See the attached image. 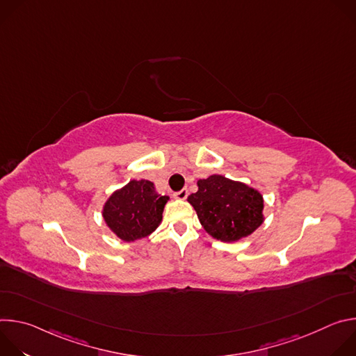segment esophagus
Here are the masks:
<instances>
[{"mask_svg":"<svg viewBox=\"0 0 356 356\" xmlns=\"http://www.w3.org/2000/svg\"><path fill=\"white\" fill-rule=\"evenodd\" d=\"M187 195H188L187 188H183V190H180V191H177V193L175 194V197H176L177 200H186V198H187Z\"/></svg>","mask_w":356,"mask_h":356,"instance_id":"34e87169","label":"esophagus"}]
</instances>
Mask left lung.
I'll return each instance as SVG.
<instances>
[{
    "label": "left lung",
    "mask_w": 356,
    "mask_h": 356,
    "mask_svg": "<svg viewBox=\"0 0 356 356\" xmlns=\"http://www.w3.org/2000/svg\"><path fill=\"white\" fill-rule=\"evenodd\" d=\"M197 186L198 190L187 201L214 239L236 242L264 224L265 201L259 190L221 175L200 179Z\"/></svg>",
    "instance_id": "8db88e82"
}]
</instances>
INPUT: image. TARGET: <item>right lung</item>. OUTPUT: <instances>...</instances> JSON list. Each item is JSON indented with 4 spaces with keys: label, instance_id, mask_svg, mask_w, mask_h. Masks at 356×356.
Here are the masks:
<instances>
[{
    "label": "right lung",
    "instance_id": "1",
    "mask_svg": "<svg viewBox=\"0 0 356 356\" xmlns=\"http://www.w3.org/2000/svg\"><path fill=\"white\" fill-rule=\"evenodd\" d=\"M169 200V195L155 190L152 181L131 180L107 198L101 214L117 238L135 242L158 229Z\"/></svg>",
    "mask_w": 356,
    "mask_h": 356
}]
</instances>
